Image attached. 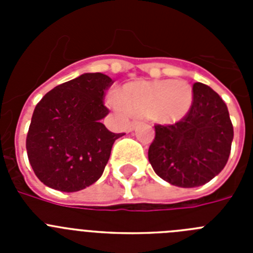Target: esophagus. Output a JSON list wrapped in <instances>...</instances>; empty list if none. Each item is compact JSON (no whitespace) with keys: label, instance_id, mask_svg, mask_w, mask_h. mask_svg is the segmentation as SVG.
Masks as SVG:
<instances>
[{"label":"esophagus","instance_id":"obj_1","mask_svg":"<svg viewBox=\"0 0 253 253\" xmlns=\"http://www.w3.org/2000/svg\"><path fill=\"white\" fill-rule=\"evenodd\" d=\"M137 124H138V122H135V120H133V122L129 123V125H128V130H129V131L134 130V129H135V126H137Z\"/></svg>","mask_w":253,"mask_h":253}]
</instances>
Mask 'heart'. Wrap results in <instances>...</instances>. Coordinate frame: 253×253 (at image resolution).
Returning <instances> with one entry per match:
<instances>
[{
	"instance_id": "heart-1",
	"label": "heart",
	"mask_w": 253,
	"mask_h": 253,
	"mask_svg": "<svg viewBox=\"0 0 253 253\" xmlns=\"http://www.w3.org/2000/svg\"><path fill=\"white\" fill-rule=\"evenodd\" d=\"M193 88L185 81H142L125 87L115 106L133 115H152L162 123L184 118L193 104Z\"/></svg>"
}]
</instances>
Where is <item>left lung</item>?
Returning a JSON list of instances; mask_svg holds the SVG:
<instances>
[{"mask_svg":"<svg viewBox=\"0 0 253 253\" xmlns=\"http://www.w3.org/2000/svg\"><path fill=\"white\" fill-rule=\"evenodd\" d=\"M189 113L172 125H156L148 160L154 172L178 187L209 182L224 169L233 140L227 105L209 86L196 82Z\"/></svg>","mask_w":253,"mask_h":253,"instance_id":"obj_1","label":"left lung"}]
</instances>
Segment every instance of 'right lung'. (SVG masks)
<instances>
[{
	"label": "right lung",
	"mask_w": 253,
	"mask_h": 253,
	"mask_svg": "<svg viewBox=\"0 0 253 253\" xmlns=\"http://www.w3.org/2000/svg\"><path fill=\"white\" fill-rule=\"evenodd\" d=\"M114 84L104 73H84L54 87L33 113L26 151L44 185L75 193L101 177L111 148L124 134L101 123L109 114L105 91Z\"/></svg>",
	"instance_id": "right-lung-1"
}]
</instances>
